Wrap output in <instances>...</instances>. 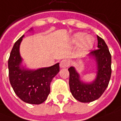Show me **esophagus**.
Returning <instances> with one entry per match:
<instances>
[{
	"mask_svg": "<svg viewBox=\"0 0 121 121\" xmlns=\"http://www.w3.org/2000/svg\"><path fill=\"white\" fill-rule=\"evenodd\" d=\"M69 65V62L67 60H61L60 61V68H68Z\"/></svg>",
	"mask_w": 121,
	"mask_h": 121,
	"instance_id": "1",
	"label": "esophagus"
}]
</instances>
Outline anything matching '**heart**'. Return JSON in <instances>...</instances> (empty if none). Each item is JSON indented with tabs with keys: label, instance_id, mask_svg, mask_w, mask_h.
<instances>
[{
	"label": "heart",
	"instance_id": "b5f03b06",
	"mask_svg": "<svg viewBox=\"0 0 121 121\" xmlns=\"http://www.w3.org/2000/svg\"><path fill=\"white\" fill-rule=\"evenodd\" d=\"M84 33H78L73 36L72 42L73 43H79V49L80 51H88L94 45V39L92 36L85 35Z\"/></svg>",
	"mask_w": 121,
	"mask_h": 121
}]
</instances>
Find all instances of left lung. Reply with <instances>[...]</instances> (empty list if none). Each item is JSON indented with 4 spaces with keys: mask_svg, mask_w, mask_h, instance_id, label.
I'll return each mask as SVG.
<instances>
[{
    "mask_svg": "<svg viewBox=\"0 0 121 121\" xmlns=\"http://www.w3.org/2000/svg\"><path fill=\"white\" fill-rule=\"evenodd\" d=\"M98 48L90 53L97 64L96 78L92 83H84L80 80V75L73 67L68 69L69 85L70 92L77 100L90 102L99 98L108 85L111 76V55L104 39L97 35Z\"/></svg>",
    "mask_w": 121,
    "mask_h": 121,
    "instance_id": "left-lung-1",
    "label": "left lung"
}]
</instances>
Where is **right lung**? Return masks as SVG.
I'll return each instance as SVG.
<instances>
[{"mask_svg": "<svg viewBox=\"0 0 121 121\" xmlns=\"http://www.w3.org/2000/svg\"><path fill=\"white\" fill-rule=\"evenodd\" d=\"M23 36L15 42L11 50L8 61L9 80L20 99L29 104H39L48 98L50 84L60 72V64L37 70L21 68L22 58L19 53V47Z\"/></svg>", "mask_w": 121, "mask_h": 121, "instance_id": "add662e5", "label": "right lung"}]
</instances>
